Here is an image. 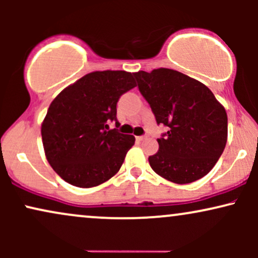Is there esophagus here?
<instances>
[{
    "instance_id": "34e87169",
    "label": "esophagus",
    "mask_w": 258,
    "mask_h": 258,
    "mask_svg": "<svg viewBox=\"0 0 258 258\" xmlns=\"http://www.w3.org/2000/svg\"><path fill=\"white\" fill-rule=\"evenodd\" d=\"M136 138H137V141L141 142V141H143V139L146 137H144V136H138V137H136Z\"/></svg>"
}]
</instances>
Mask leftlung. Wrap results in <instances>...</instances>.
Here are the masks:
<instances>
[{
    "label": "left lung",
    "mask_w": 258,
    "mask_h": 258,
    "mask_svg": "<svg viewBox=\"0 0 258 258\" xmlns=\"http://www.w3.org/2000/svg\"><path fill=\"white\" fill-rule=\"evenodd\" d=\"M133 75L158 125L167 127L158 138V153L149 156L154 172L177 184L203 178L226 147L224 106L205 85L176 70L160 68Z\"/></svg>",
    "instance_id": "1"
}]
</instances>
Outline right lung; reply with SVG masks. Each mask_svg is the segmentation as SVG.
Returning <instances> with one entry per match:
<instances>
[{
    "label": "right lung",
    "instance_id": "right-lung-1",
    "mask_svg": "<svg viewBox=\"0 0 258 258\" xmlns=\"http://www.w3.org/2000/svg\"><path fill=\"white\" fill-rule=\"evenodd\" d=\"M131 73L105 70L85 75L53 99L42 126L44 154L69 184L92 188L119 172L135 137L108 123L116 121V104L136 87Z\"/></svg>",
    "mask_w": 258,
    "mask_h": 258
}]
</instances>
